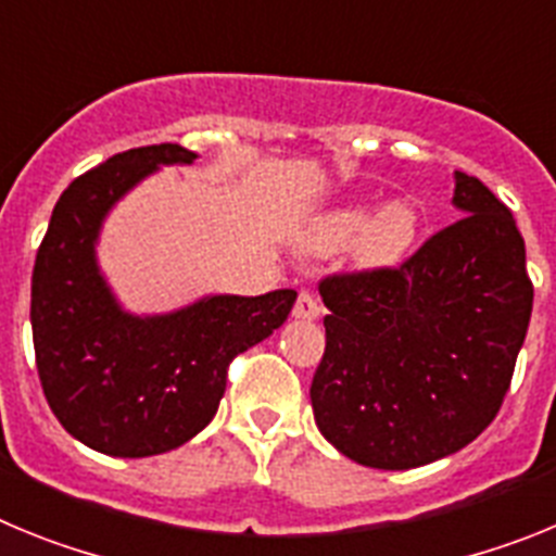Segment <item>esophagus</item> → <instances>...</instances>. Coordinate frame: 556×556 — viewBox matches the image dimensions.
<instances>
[{"instance_id":"obj_1","label":"esophagus","mask_w":556,"mask_h":556,"mask_svg":"<svg viewBox=\"0 0 556 556\" xmlns=\"http://www.w3.org/2000/svg\"><path fill=\"white\" fill-rule=\"evenodd\" d=\"M292 314L298 317V320H317V317L323 314V306L312 292H301L298 294V303H294Z\"/></svg>"}]
</instances>
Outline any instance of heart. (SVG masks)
Here are the masks:
<instances>
[{"mask_svg": "<svg viewBox=\"0 0 556 556\" xmlns=\"http://www.w3.org/2000/svg\"><path fill=\"white\" fill-rule=\"evenodd\" d=\"M420 230V211L412 200H390L378 211L370 203H351L323 219V244L342 248L353 242V258L362 267L401 262Z\"/></svg>", "mask_w": 556, "mask_h": 556, "instance_id": "heart-1", "label": "heart"}]
</instances>
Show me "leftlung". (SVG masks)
Listing matches in <instances>:
<instances>
[{
    "label": "left lung",
    "instance_id": "left-lung-1",
    "mask_svg": "<svg viewBox=\"0 0 556 556\" xmlns=\"http://www.w3.org/2000/svg\"><path fill=\"white\" fill-rule=\"evenodd\" d=\"M465 214L401 267L328 275L317 429L348 459L409 470L493 424L527 339L534 289L513 211L454 172Z\"/></svg>",
    "mask_w": 556,
    "mask_h": 556
}]
</instances>
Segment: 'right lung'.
I'll use <instances>...</instances> for the list:
<instances>
[{"label": "right lung", "instance_id": "right-lung-1", "mask_svg": "<svg viewBox=\"0 0 556 556\" xmlns=\"http://www.w3.org/2000/svg\"><path fill=\"white\" fill-rule=\"evenodd\" d=\"M180 144L119 152L68 184L33 269V345L49 409L63 429L108 456L166 454L217 415L228 365L281 328L294 289L258 298L211 294L139 317L116 303L97 267L108 211L164 164H191Z\"/></svg>", "mask_w": 556, "mask_h": 556}]
</instances>
